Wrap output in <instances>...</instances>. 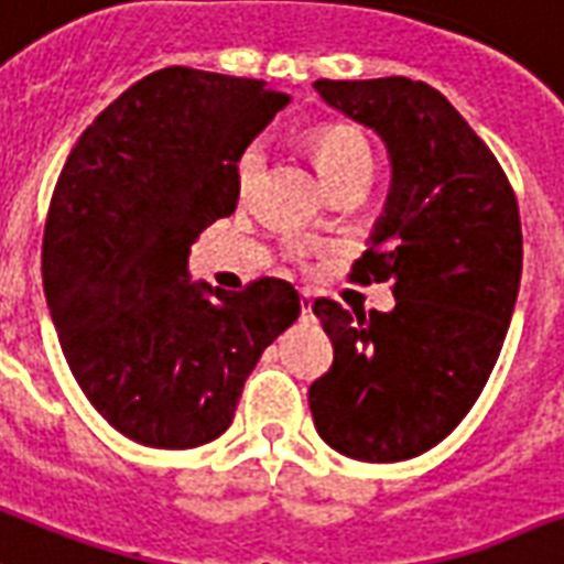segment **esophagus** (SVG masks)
Segmentation results:
<instances>
[{
	"mask_svg": "<svg viewBox=\"0 0 564 564\" xmlns=\"http://www.w3.org/2000/svg\"><path fill=\"white\" fill-rule=\"evenodd\" d=\"M299 307H301V319H311V316H313V299L307 295V292H301Z\"/></svg>",
	"mask_w": 564,
	"mask_h": 564,
	"instance_id": "obj_1",
	"label": "esophagus"
}]
</instances>
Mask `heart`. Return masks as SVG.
<instances>
[{
	"instance_id": "b5f03b06",
	"label": "heart",
	"mask_w": 564,
	"mask_h": 564,
	"mask_svg": "<svg viewBox=\"0 0 564 564\" xmlns=\"http://www.w3.org/2000/svg\"><path fill=\"white\" fill-rule=\"evenodd\" d=\"M307 150H311L313 165L322 174V180L328 183V188L343 183V180L372 174V165H376L369 141L360 135L358 129L343 127V123L313 129L311 139H307ZM260 165H263V150L260 148H248L236 162V186L242 195L251 188L253 177L260 174Z\"/></svg>"
}]
</instances>
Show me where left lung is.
Returning <instances> with one entry per match:
<instances>
[{
	"label": "left lung",
	"mask_w": 564,
	"mask_h": 564,
	"mask_svg": "<svg viewBox=\"0 0 564 564\" xmlns=\"http://www.w3.org/2000/svg\"><path fill=\"white\" fill-rule=\"evenodd\" d=\"M328 106L376 129L393 180L351 281L393 283L390 313H313L334 364L311 384L316 432L358 462H405L444 441L482 393L521 290L518 197L467 120L425 82H334Z\"/></svg>",
	"instance_id": "left-lung-1"
}]
</instances>
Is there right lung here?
<instances>
[{"instance_id": "obj_1", "label": "right lung", "mask_w": 564, "mask_h": 564, "mask_svg": "<svg viewBox=\"0 0 564 564\" xmlns=\"http://www.w3.org/2000/svg\"><path fill=\"white\" fill-rule=\"evenodd\" d=\"M290 102L265 82L165 67L97 115L43 230V292L76 384L120 435L192 449L225 435L299 292L188 278V248L236 209V162Z\"/></svg>"}]
</instances>
